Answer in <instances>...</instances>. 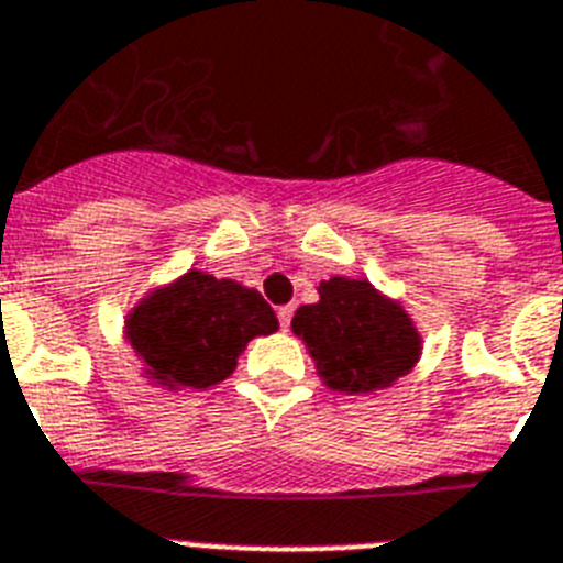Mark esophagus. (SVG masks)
<instances>
[{
  "label": "esophagus",
  "instance_id": "esophagus-1",
  "mask_svg": "<svg viewBox=\"0 0 563 563\" xmlns=\"http://www.w3.org/2000/svg\"><path fill=\"white\" fill-rule=\"evenodd\" d=\"M290 321H292V307H278V324H282V330L290 328Z\"/></svg>",
  "mask_w": 563,
  "mask_h": 563
}]
</instances>
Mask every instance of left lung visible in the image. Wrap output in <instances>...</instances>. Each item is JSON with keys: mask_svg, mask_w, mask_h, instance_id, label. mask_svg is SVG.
<instances>
[{"mask_svg": "<svg viewBox=\"0 0 563 563\" xmlns=\"http://www.w3.org/2000/svg\"><path fill=\"white\" fill-rule=\"evenodd\" d=\"M290 328L307 344L321 382L339 393L384 390L421 355V335L405 307L367 278L321 282L319 301L301 305Z\"/></svg>", "mask_w": 563, "mask_h": 563, "instance_id": "left-lung-1", "label": "left lung"}]
</instances>
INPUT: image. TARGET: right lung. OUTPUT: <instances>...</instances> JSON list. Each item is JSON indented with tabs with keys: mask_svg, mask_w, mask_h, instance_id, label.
<instances>
[{
	"mask_svg": "<svg viewBox=\"0 0 563 563\" xmlns=\"http://www.w3.org/2000/svg\"><path fill=\"white\" fill-rule=\"evenodd\" d=\"M276 330L278 319L262 292L205 271H187L151 290L124 321L144 376L167 390L224 382L247 341Z\"/></svg>",
	"mask_w": 563,
	"mask_h": 563,
	"instance_id": "1",
	"label": "right lung"
}]
</instances>
